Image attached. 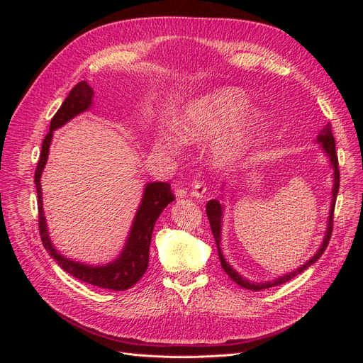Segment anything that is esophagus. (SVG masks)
Segmentation results:
<instances>
[{
    "label": "esophagus",
    "instance_id": "obj_1",
    "mask_svg": "<svg viewBox=\"0 0 363 363\" xmlns=\"http://www.w3.org/2000/svg\"><path fill=\"white\" fill-rule=\"evenodd\" d=\"M206 191H207L206 183H204L203 180H196V182H194V184H192L191 195L194 196V199H203Z\"/></svg>",
    "mask_w": 363,
    "mask_h": 363
}]
</instances>
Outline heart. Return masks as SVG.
I'll use <instances>...</instances> for the list:
<instances>
[{
	"instance_id": "1",
	"label": "heart",
	"mask_w": 363,
	"mask_h": 363,
	"mask_svg": "<svg viewBox=\"0 0 363 363\" xmlns=\"http://www.w3.org/2000/svg\"><path fill=\"white\" fill-rule=\"evenodd\" d=\"M247 107L248 101L245 95L235 87L208 92L200 98H195L174 119L175 133L189 144L207 140L236 121L247 111ZM256 116H251L242 124H239L216 147L215 159L218 162H224L236 155L252 133V130L256 128ZM156 144L159 148L172 152L180 148V140L171 133H160L156 138Z\"/></svg>"
}]
</instances>
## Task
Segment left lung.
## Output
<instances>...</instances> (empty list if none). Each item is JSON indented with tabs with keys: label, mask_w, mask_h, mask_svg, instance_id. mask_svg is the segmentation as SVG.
<instances>
[{
	"label": "left lung",
	"mask_w": 363,
	"mask_h": 363,
	"mask_svg": "<svg viewBox=\"0 0 363 363\" xmlns=\"http://www.w3.org/2000/svg\"><path fill=\"white\" fill-rule=\"evenodd\" d=\"M318 142H320V144L323 145L324 151L327 152V156L330 157V162H332L333 168H335L333 200H332L330 216H328L327 233H325V238H324V240H323L321 248L318 250L316 255H315L309 262H306V265L300 267L296 271L289 272V274H286V276H283V277L276 279V280H272V281H267V283H252V281L244 279L242 276H239V274L225 262V259L223 257L221 248H219V242H221V216H223V207H221V204H219L218 200H211V201H208V203L206 204V213H207V218H208V223H211V228H212V233H213V238H215V242H216V245H218V255H219V260H221V267H223V269L225 271V274H228V277L232 279L235 283H238L239 286H242V288L250 289V291H263V289H268V288H272V286H279V284L286 283V281H289L291 279H294L295 276H298V274H301L304 269L309 268L311 265H313V263L323 256V252L325 251L328 242H330L332 232H333V213H335L336 195H337V191H339L337 155H336V144H335V138H333V133H332V125H330V124H327V125L321 130L320 136H318Z\"/></svg>",
	"instance_id": "obj_1"
}]
</instances>
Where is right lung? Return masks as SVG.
<instances>
[{
    "mask_svg": "<svg viewBox=\"0 0 363 363\" xmlns=\"http://www.w3.org/2000/svg\"><path fill=\"white\" fill-rule=\"evenodd\" d=\"M92 87L87 84V82L77 83L69 95L65 98L60 108L51 118L50 131L47 136L43 138L42 142V151L39 156V162L35 172V184L38 189V212H39V233L42 244L45 250L50 252V256L59 263V267L67 271L75 279H79L92 286H98L103 289H112V291H125L133 286L139 281V279L144 276L148 268L150 260V244H151V235L155 230V224L157 218L163 212L171 201L175 200V196L171 191L169 183L156 182L148 183L144 199L139 206V211L136 213L133 227L128 236L124 251L121 252L119 259L108 263L104 267H89L83 265V263L69 260L63 257L52 247L51 240L48 238V230L45 224V216H43V207H42V189H40V175L42 169L45 167L48 150L51 144L52 131L62 127L65 123H68L71 118L79 115L89 108L92 104Z\"/></svg>",
    "mask_w": 363,
    "mask_h": 363,
    "instance_id": "add662e5",
    "label": "right lung"
}]
</instances>
